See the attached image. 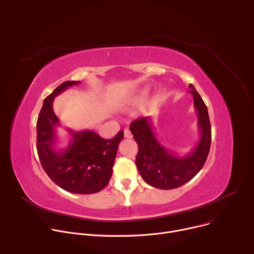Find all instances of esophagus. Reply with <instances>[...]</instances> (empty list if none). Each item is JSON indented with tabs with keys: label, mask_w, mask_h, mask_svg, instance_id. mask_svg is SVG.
Wrapping results in <instances>:
<instances>
[{
	"label": "esophagus",
	"mask_w": 254,
	"mask_h": 254,
	"mask_svg": "<svg viewBox=\"0 0 254 254\" xmlns=\"http://www.w3.org/2000/svg\"><path fill=\"white\" fill-rule=\"evenodd\" d=\"M124 132H125V137H127V138H131L132 137V134H131L129 128H127V127L125 128Z\"/></svg>",
	"instance_id": "esophagus-1"
}]
</instances>
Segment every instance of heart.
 <instances>
[{
    "label": "heart",
    "mask_w": 254,
    "mask_h": 254,
    "mask_svg": "<svg viewBox=\"0 0 254 254\" xmlns=\"http://www.w3.org/2000/svg\"><path fill=\"white\" fill-rule=\"evenodd\" d=\"M142 97H143V94H138V95H136V96H133L132 99H131V102H132V103H137V102H139V101L142 100Z\"/></svg>",
    "instance_id": "b5f03b06"
}]
</instances>
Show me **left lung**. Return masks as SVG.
<instances>
[{"mask_svg": "<svg viewBox=\"0 0 254 254\" xmlns=\"http://www.w3.org/2000/svg\"><path fill=\"white\" fill-rule=\"evenodd\" d=\"M189 87L198 115L200 138L185 157H178L159 141L150 117L135 120L129 126L138 147L135 159L137 170L144 182L158 189L171 190L189 182L203 168L210 151L211 125L207 106L195 87L192 84Z\"/></svg>", "mask_w": 254, "mask_h": 254, "instance_id": "obj_1", "label": "left lung"}]
</instances>
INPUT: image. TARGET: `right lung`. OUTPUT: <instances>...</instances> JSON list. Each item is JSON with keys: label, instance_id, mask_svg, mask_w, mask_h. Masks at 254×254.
I'll return each instance as SVG.
<instances>
[{"label": "right lung", "instance_id": "1", "mask_svg": "<svg viewBox=\"0 0 254 254\" xmlns=\"http://www.w3.org/2000/svg\"><path fill=\"white\" fill-rule=\"evenodd\" d=\"M80 81H65L48 95L37 121V152L41 165L53 182L74 194H94L110 182L115 159L124 131L104 139L92 130L68 129L71 139L66 149L56 150V127L59 120L53 112L55 96Z\"/></svg>", "mask_w": 254, "mask_h": 254}]
</instances>
